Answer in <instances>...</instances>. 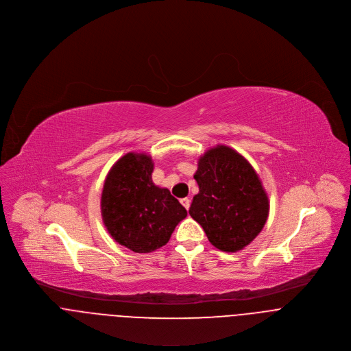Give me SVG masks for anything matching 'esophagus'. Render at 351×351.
I'll list each match as a JSON object with an SVG mask.
<instances>
[{"instance_id": "esophagus-1", "label": "esophagus", "mask_w": 351, "mask_h": 351, "mask_svg": "<svg viewBox=\"0 0 351 351\" xmlns=\"http://www.w3.org/2000/svg\"><path fill=\"white\" fill-rule=\"evenodd\" d=\"M180 204H182V205L189 210V209H190V204H191V201H190L189 198H182V199H180Z\"/></svg>"}]
</instances>
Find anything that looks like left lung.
Masks as SVG:
<instances>
[{"instance_id":"obj_1","label":"left lung","mask_w":351,"mask_h":351,"mask_svg":"<svg viewBox=\"0 0 351 351\" xmlns=\"http://www.w3.org/2000/svg\"><path fill=\"white\" fill-rule=\"evenodd\" d=\"M199 193L190 215L204 228L211 244L225 252L247 247L269 217V197L252 165L225 145L209 149L194 175Z\"/></svg>"}]
</instances>
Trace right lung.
<instances>
[{"mask_svg": "<svg viewBox=\"0 0 351 351\" xmlns=\"http://www.w3.org/2000/svg\"><path fill=\"white\" fill-rule=\"evenodd\" d=\"M153 161L130 152L110 169L101 193L103 222L121 245L147 254L165 245L187 210L168 189L152 182Z\"/></svg>", "mask_w": 351, "mask_h": 351, "instance_id": "obj_1", "label": "right lung"}]
</instances>
